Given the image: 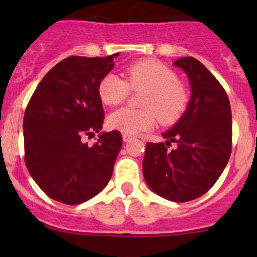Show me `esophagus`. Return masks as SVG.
<instances>
[{
	"label": "esophagus",
	"mask_w": 257,
	"mask_h": 257,
	"mask_svg": "<svg viewBox=\"0 0 257 257\" xmlns=\"http://www.w3.org/2000/svg\"><path fill=\"white\" fill-rule=\"evenodd\" d=\"M133 138H134V137L131 136V134H128V133L123 134V141L124 142H131Z\"/></svg>",
	"instance_id": "esophagus-1"
}]
</instances>
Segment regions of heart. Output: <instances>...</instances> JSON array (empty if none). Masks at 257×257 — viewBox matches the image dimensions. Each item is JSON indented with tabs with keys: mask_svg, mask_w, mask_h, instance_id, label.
Wrapping results in <instances>:
<instances>
[{
	"mask_svg": "<svg viewBox=\"0 0 257 257\" xmlns=\"http://www.w3.org/2000/svg\"><path fill=\"white\" fill-rule=\"evenodd\" d=\"M126 80L108 73L100 79L98 94L105 105L121 104L129 89H144L142 109L121 108L108 116L110 128L128 134L149 131L157 119L162 124H173L183 115L188 105L186 88L177 80V74L154 59H143L126 68Z\"/></svg>",
	"mask_w": 257,
	"mask_h": 257,
	"instance_id": "b5f03b06",
	"label": "heart"
}]
</instances>
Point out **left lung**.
Listing matches in <instances>:
<instances>
[{"mask_svg":"<svg viewBox=\"0 0 257 257\" xmlns=\"http://www.w3.org/2000/svg\"><path fill=\"white\" fill-rule=\"evenodd\" d=\"M188 76L191 98L186 112L163 133L165 143H147L143 175L162 198L185 203L204 195L224 172L232 148L229 97L208 68L194 57L174 62ZM172 143L177 148L167 149Z\"/></svg>","mask_w":257,"mask_h":257,"instance_id":"1","label":"left lung"}]
</instances>
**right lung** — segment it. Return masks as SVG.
<instances>
[{
    "instance_id": "1",
    "label": "right lung",
    "mask_w": 257,
    "mask_h": 257,
    "mask_svg": "<svg viewBox=\"0 0 257 257\" xmlns=\"http://www.w3.org/2000/svg\"><path fill=\"white\" fill-rule=\"evenodd\" d=\"M118 54L63 59L43 77L28 102L23 116L26 167L53 200L78 205L99 194L112 178L123 145L120 132L102 133L92 147L83 139L102 129L98 85Z\"/></svg>"
}]
</instances>
